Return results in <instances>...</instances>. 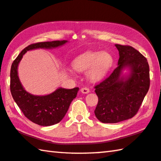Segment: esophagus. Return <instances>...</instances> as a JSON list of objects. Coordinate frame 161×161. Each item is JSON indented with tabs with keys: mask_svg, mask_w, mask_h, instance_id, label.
I'll list each match as a JSON object with an SVG mask.
<instances>
[{
	"mask_svg": "<svg viewBox=\"0 0 161 161\" xmlns=\"http://www.w3.org/2000/svg\"><path fill=\"white\" fill-rule=\"evenodd\" d=\"M81 92L82 94H88L89 92V89L87 88V87H83V88L81 89Z\"/></svg>",
	"mask_w": 161,
	"mask_h": 161,
	"instance_id": "34e87169",
	"label": "esophagus"
}]
</instances>
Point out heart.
<instances>
[{"label": "heart", "instance_id": "heart-1", "mask_svg": "<svg viewBox=\"0 0 161 161\" xmlns=\"http://www.w3.org/2000/svg\"><path fill=\"white\" fill-rule=\"evenodd\" d=\"M113 63V58L107 52H87L76 58L72 67L77 72L87 70L86 76L92 81H98L107 75Z\"/></svg>", "mask_w": 161, "mask_h": 161}]
</instances>
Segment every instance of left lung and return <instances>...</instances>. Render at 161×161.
Wrapping results in <instances>:
<instances>
[{"label": "left lung", "mask_w": 161, "mask_h": 161, "mask_svg": "<svg viewBox=\"0 0 161 161\" xmlns=\"http://www.w3.org/2000/svg\"><path fill=\"white\" fill-rule=\"evenodd\" d=\"M115 46L119 53L118 67L94 87L99 98L95 116L105 124L134 116L150 86L149 65L145 57L130 46ZM125 69L129 73L124 74Z\"/></svg>", "instance_id": "8db88e82"}]
</instances>
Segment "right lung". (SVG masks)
Here are the masks:
<instances>
[{
	"mask_svg": "<svg viewBox=\"0 0 161 161\" xmlns=\"http://www.w3.org/2000/svg\"><path fill=\"white\" fill-rule=\"evenodd\" d=\"M67 40L37 42L26 47L13 61L10 69V92L22 112L33 123L43 126L56 124L62 121L72 100L76 98L79 87L68 89L62 87L53 93L37 96L27 92L18 77V67L27 51L35 49H53L64 45Z\"/></svg>",
	"mask_w": 161,
	"mask_h": 161,
	"instance_id": "add662e5",
	"label": "right lung"
}]
</instances>
